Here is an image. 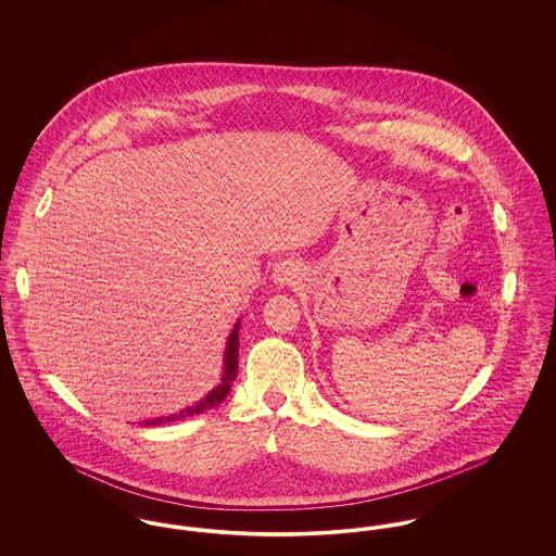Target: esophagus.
I'll return each instance as SVG.
<instances>
[{
  "label": "esophagus",
  "mask_w": 556,
  "mask_h": 556,
  "mask_svg": "<svg viewBox=\"0 0 556 556\" xmlns=\"http://www.w3.org/2000/svg\"><path fill=\"white\" fill-rule=\"evenodd\" d=\"M298 277H300V265L293 258H283L273 268V283L279 288L293 286Z\"/></svg>",
  "instance_id": "1"
}]
</instances>
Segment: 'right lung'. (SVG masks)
<instances>
[{
    "label": "right lung",
    "mask_w": 556,
    "mask_h": 556,
    "mask_svg": "<svg viewBox=\"0 0 556 556\" xmlns=\"http://www.w3.org/2000/svg\"><path fill=\"white\" fill-rule=\"evenodd\" d=\"M239 325H241V320L236 323V327H233V331H231V336H229V340H227V350H225V369H223V375H220V383L212 390L211 394L206 397H202L200 402H195V406H189L186 410H181L179 415H173V417H160V419H154V421H143V425H160L164 424V421H175V419H186V417H193V415H200V413H204V410H208L212 406H216V404H220L227 394H229V390H231V386H233V381H236V377H238V354H239Z\"/></svg>",
    "instance_id": "obj_1"
}]
</instances>
